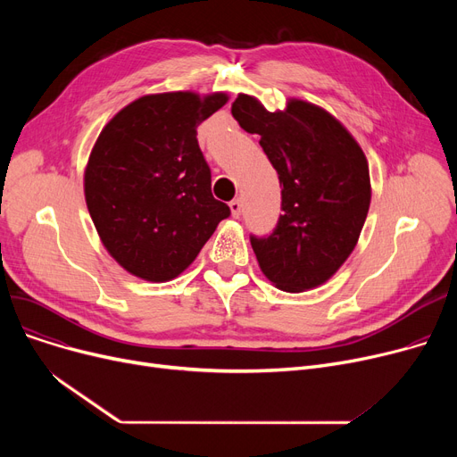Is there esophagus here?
I'll list each match as a JSON object with an SVG mask.
<instances>
[{
  "label": "esophagus",
  "instance_id": "34e87169",
  "mask_svg": "<svg viewBox=\"0 0 457 457\" xmlns=\"http://www.w3.org/2000/svg\"><path fill=\"white\" fill-rule=\"evenodd\" d=\"M229 209H231V214L235 216V219H238V216H241V212H243V202L241 200H231L229 202Z\"/></svg>",
  "mask_w": 457,
  "mask_h": 457
}]
</instances>
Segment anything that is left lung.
Returning <instances> with one entry per match:
<instances>
[{
  "instance_id": "obj_1",
  "label": "left lung",
  "mask_w": 457,
  "mask_h": 457,
  "mask_svg": "<svg viewBox=\"0 0 457 457\" xmlns=\"http://www.w3.org/2000/svg\"><path fill=\"white\" fill-rule=\"evenodd\" d=\"M231 114L276 168L278 226L250 237L257 262L278 289L302 293L326 283L353 252L370 205L369 162L350 131L319 105L289 100L270 112L238 94Z\"/></svg>"
}]
</instances>
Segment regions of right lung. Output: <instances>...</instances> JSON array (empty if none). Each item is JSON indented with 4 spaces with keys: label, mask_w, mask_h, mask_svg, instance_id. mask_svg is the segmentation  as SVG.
I'll use <instances>...</instances> for the list:
<instances>
[{
    "label": "right lung",
    "mask_w": 457,
    "mask_h": 457,
    "mask_svg": "<svg viewBox=\"0 0 457 457\" xmlns=\"http://www.w3.org/2000/svg\"><path fill=\"white\" fill-rule=\"evenodd\" d=\"M228 94H148L116 112L85 168V200L104 246L146 281H170L196 259L229 207L212 198L196 128Z\"/></svg>",
    "instance_id": "obj_1"
}]
</instances>
